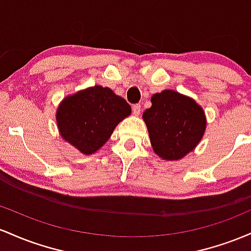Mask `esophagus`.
Returning a JSON list of instances; mask_svg holds the SVG:
<instances>
[{"mask_svg": "<svg viewBox=\"0 0 251 251\" xmlns=\"http://www.w3.org/2000/svg\"><path fill=\"white\" fill-rule=\"evenodd\" d=\"M133 112L135 116H139L140 112H141V105L140 104H135V105L133 106Z\"/></svg>", "mask_w": 251, "mask_h": 251, "instance_id": "esophagus-1", "label": "esophagus"}]
</instances>
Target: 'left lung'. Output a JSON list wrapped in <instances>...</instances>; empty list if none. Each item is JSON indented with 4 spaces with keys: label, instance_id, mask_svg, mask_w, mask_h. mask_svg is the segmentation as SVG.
<instances>
[{
    "label": "left lung",
    "instance_id": "8db88e82",
    "mask_svg": "<svg viewBox=\"0 0 251 251\" xmlns=\"http://www.w3.org/2000/svg\"><path fill=\"white\" fill-rule=\"evenodd\" d=\"M151 106L143 112L153 151L161 159L176 161L201 142L206 117L192 98L173 90L151 96Z\"/></svg>",
    "mask_w": 251,
    "mask_h": 251
}]
</instances>
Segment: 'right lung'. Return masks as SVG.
I'll return each mask as SVG.
<instances>
[{"label":"right lung","mask_w":251,"mask_h":251,"mask_svg":"<svg viewBox=\"0 0 251 251\" xmlns=\"http://www.w3.org/2000/svg\"><path fill=\"white\" fill-rule=\"evenodd\" d=\"M130 112L126 100L111 89L96 85L65 98L57 110V125L65 141L90 155L102 147Z\"/></svg>","instance_id":"1"}]
</instances>
